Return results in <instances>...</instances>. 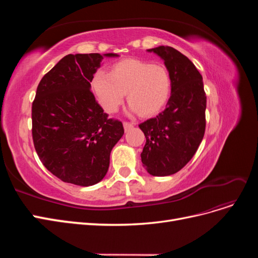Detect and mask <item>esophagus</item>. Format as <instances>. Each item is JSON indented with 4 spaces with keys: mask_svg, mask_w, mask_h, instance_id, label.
<instances>
[{
    "mask_svg": "<svg viewBox=\"0 0 258 258\" xmlns=\"http://www.w3.org/2000/svg\"><path fill=\"white\" fill-rule=\"evenodd\" d=\"M135 126L134 122H129V121H123V128H124V131H128L130 130L132 127Z\"/></svg>",
    "mask_w": 258,
    "mask_h": 258,
    "instance_id": "obj_1",
    "label": "esophagus"
}]
</instances>
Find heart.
Listing matches in <instances>:
<instances>
[{
  "label": "heart",
  "mask_w": 258,
  "mask_h": 258,
  "mask_svg": "<svg viewBox=\"0 0 258 258\" xmlns=\"http://www.w3.org/2000/svg\"><path fill=\"white\" fill-rule=\"evenodd\" d=\"M92 88L107 113H114L127 93L130 110L143 116L154 115L165 106L171 92L168 70L161 64L126 59L117 62L111 73L98 71Z\"/></svg>",
  "instance_id": "obj_1"
}]
</instances>
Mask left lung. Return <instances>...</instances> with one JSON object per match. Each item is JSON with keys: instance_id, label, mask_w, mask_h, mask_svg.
<instances>
[{"instance_id": "left-lung-1", "label": "left lung", "mask_w": 258, "mask_h": 258, "mask_svg": "<svg viewBox=\"0 0 258 258\" xmlns=\"http://www.w3.org/2000/svg\"><path fill=\"white\" fill-rule=\"evenodd\" d=\"M147 51L165 61L171 96L165 111L139 124L146 138L141 159L148 173L167 176L186 166L204 139L207 96L201 74L183 53L170 46Z\"/></svg>"}]
</instances>
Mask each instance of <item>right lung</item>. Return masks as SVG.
Returning a JSON list of instances; mask_svg holds the SVG:
<instances>
[{
    "label": "right lung",
    "mask_w": 258,
    "mask_h": 258,
    "mask_svg": "<svg viewBox=\"0 0 258 258\" xmlns=\"http://www.w3.org/2000/svg\"><path fill=\"white\" fill-rule=\"evenodd\" d=\"M103 56L68 54L37 86L32 103L35 151L45 168L66 183L91 186L102 181L123 135L121 121L108 118L90 90Z\"/></svg>",
    "instance_id": "1"
}]
</instances>
